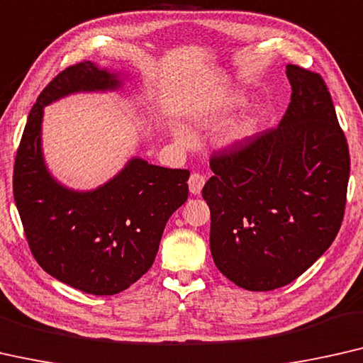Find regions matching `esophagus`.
Returning <instances> with one entry per match:
<instances>
[{"mask_svg": "<svg viewBox=\"0 0 363 363\" xmlns=\"http://www.w3.org/2000/svg\"><path fill=\"white\" fill-rule=\"evenodd\" d=\"M205 181H207V177L203 174H200V172H192L191 177H189V191H191L194 196H199L200 191H202L205 186Z\"/></svg>", "mask_w": 363, "mask_h": 363, "instance_id": "esophagus-1", "label": "esophagus"}]
</instances>
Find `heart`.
<instances>
[{
	"label": "heart",
	"instance_id": "heart-1",
	"mask_svg": "<svg viewBox=\"0 0 363 363\" xmlns=\"http://www.w3.org/2000/svg\"><path fill=\"white\" fill-rule=\"evenodd\" d=\"M256 130H257V121L254 117H250V118H246L245 122H241L240 125H236L233 130H231L230 138L231 140L246 138V137H250V135H252L254 132H256ZM177 138L184 140V137H182L181 133H177Z\"/></svg>",
	"mask_w": 363,
	"mask_h": 363
}]
</instances>
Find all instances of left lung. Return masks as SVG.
<instances>
[{"mask_svg": "<svg viewBox=\"0 0 363 363\" xmlns=\"http://www.w3.org/2000/svg\"><path fill=\"white\" fill-rule=\"evenodd\" d=\"M290 104L275 128L215 151L202 189L210 251L241 289L294 282L333 245L342 225L349 147L321 74L286 65Z\"/></svg>", "mask_w": 363, "mask_h": 363, "instance_id": "left-lung-1", "label": "left lung"}]
</instances>
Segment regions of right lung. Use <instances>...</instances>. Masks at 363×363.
<instances>
[{"instance_id": "obj_1", "label": "right lung", "mask_w": 363, "mask_h": 363, "mask_svg": "<svg viewBox=\"0 0 363 363\" xmlns=\"http://www.w3.org/2000/svg\"><path fill=\"white\" fill-rule=\"evenodd\" d=\"M118 86L117 74L91 62L65 68L32 106L14 161V200L32 256L52 277L93 295L121 294L148 272L167 220L189 196L187 169L140 158L89 192L63 187L47 171L43 107L72 93Z\"/></svg>"}]
</instances>
